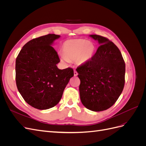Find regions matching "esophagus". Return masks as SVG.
Masks as SVG:
<instances>
[{"label":"esophagus","mask_w":146,"mask_h":146,"mask_svg":"<svg viewBox=\"0 0 146 146\" xmlns=\"http://www.w3.org/2000/svg\"><path fill=\"white\" fill-rule=\"evenodd\" d=\"M74 76H77V75H78V73H77V72L76 71V70H74Z\"/></svg>","instance_id":"1"}]
</instances>
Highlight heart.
I'll return each instance as SVG.
<instances>
[{
	"mask_svg": "<svg viewBox=\"0 0 146 146\" xmlns=\"http://www.w3.org/2000/svg\"><path fill=\"white\" fill-rule=\"evenodd\" d=\"M63 54L61 59L65 62L75 60L78 64H83L89 61L94 55V44L84 39H74L65 41L63 44Z\"/></svg>",
	"mask_w": 146,
	"mask_h": 146,
	"instance_id": "obj_1",
	"label": "heart"
}]
</instances>
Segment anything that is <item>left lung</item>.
I'll list each match as a JSON object with an SVG mask.
<instances>
[{"label": "left lung", "instance_id": "obj_1", "mask_svg": "<svg viewBox=\"0 0 146 146\" xmlns=\"http://www.w3.org/2000/svg\"><path fill=\"white\" fill-rule=\"evenodd\" d=\"M90 36L99 46L92 58L76 70L80 80V100L88 110L101 111L113 106L125 84V64L118 47L107 38Z\"/></svg>", "mask_w": 146, "mask_h": 146}]
</instances>
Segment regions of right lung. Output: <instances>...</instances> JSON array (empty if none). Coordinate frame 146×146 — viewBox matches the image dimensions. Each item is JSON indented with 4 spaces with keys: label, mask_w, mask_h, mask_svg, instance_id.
Listing matches in <instances>:
<instances>
[{
    "label": "right lung",
    "mask_w": 146,
    "mask_h": 146,
    "mask_svg": "<svg viewBox=\"0 0 146 146\" xmlns=\"http://www.w3.org/2000/svg\"><path fill=\"white\" fill-rule=\"evenodd\" d=\"M60 35L48 34L27 42L16 60V82L19 93L32 107L47 110L58 104L74 76L70 68L59 69L60 60L52 46Z\"/></svg>",
    "instance_id": "1"
}]
</instances>
